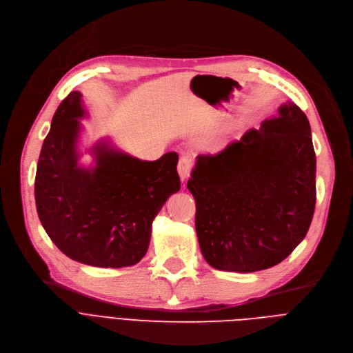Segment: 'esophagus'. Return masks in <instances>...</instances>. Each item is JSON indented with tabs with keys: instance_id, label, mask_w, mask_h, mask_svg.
Masks as SVG:
<instances>
[{
	"instance_id": "esophagus-1",
	"label": "esophagus",
	"mask_w": 353,
	"mask_h": 353,
	"mask_svg": "<svg viewBox=\"0 0 353 353\" xmlns=\"http://www.w3.org/2000/svg\"><path fill=\"white\" fill-rule=\"evenodd\" d=\"M192 167H193V161L189 156L180 157L179 164H177V172H179V176H180L181 180H186L190 176Z\"/></svg>"
}]
</instances>
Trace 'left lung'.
<instances>
[{
    "mask_svg": "<svg viewBox=\"0 0 353 353\" xmlns=\"http://www.w3.org/2000/svg\"><path fill=\"white\" fill-rule=\"evenodd\" d=\"M310 124L293 103L216 154H199L188 189L203 257L219 270L269 269L305 239L316 203Z\"/></svg>",
    "mask_w": 353,
    "mask_h": 353,
    "instance_id": "left-lung-1",
    "label": "left lung"
}]
</instances>
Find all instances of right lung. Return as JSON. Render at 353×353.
Masks as SVG:
<instances>
[{
	"label": "right lung",
	"mask_w": 353,
	"mask_h": 353,
	"mask_svg": "<svg viewBox=\"0 0 353 353\" xmlns=\"http://www.w3.org/2000/svg\"><path fill=\"white\" fill-rule=\"evenodd\" d=\"M81 92L71 91L52 117L35 173L40 221L65 256L97 268L139 263L150 243L153 220L180 190L179 156L144 161L105 140L90 148L94 164H79Z\"/></svg>",
	"instance_id": "obj_1"
}]
</instances>
